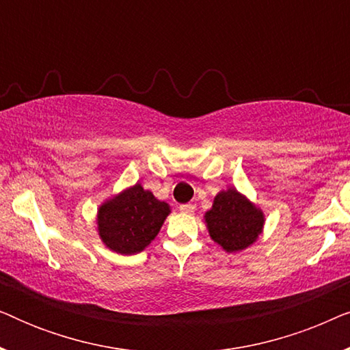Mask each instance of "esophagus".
I'll use <instances>...</instances> for the list:
<instances>
[{
    "instance_id": "esophagus-1",
    "label": "esophagus",
    "mask_w": 350,
    "mask_h": 350,
    "mask_svg": "<svg viewBox=\"0 0 350 350\" xmlns=\"http://www.w3.org/2000/svg\"><path fill=\"white\" fill-rule=\"evenodd\" d=\"M194 210H196V205H193V204H183V205H180V212H181V213L193 215Z\"/></svg>"
}]
</instances>
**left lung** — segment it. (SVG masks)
<instances>
[{"label": "left lung", "instance_id": "8db88e82", "mask_svg": "<svg viewBox=\"0 0 350 350\" xmlns=\"http://www.w3.org/2000/svg\"><path fill=\"white\" fill-rule=\"evenodd\" d=\"M204 219L212 241L228 253L242 252L253 245L266 221L262 210L236 188L219 191Z\"/></svg>", "mask_w": 350, "mask_h": 350}]
</instances>
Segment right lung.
<instances>
[{"label": "right lung", "mask_w": 350, "mask_h": 350, "mask_svg": "<svg viewBox=\"0 0 350 350\" xmlns=\"http://www.w3.org/2000/svg\"><path fill=\"white\" fill-rule=\"evenodd\" d=\"M169 213V204L135 183L100 205L97 231L109 250L135 255L154 241Z\"/></svg>", "instance_id": "add662e5"}]
</instances>
